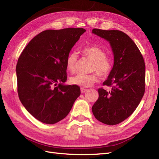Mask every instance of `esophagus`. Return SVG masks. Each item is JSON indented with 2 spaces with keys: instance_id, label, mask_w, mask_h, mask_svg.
<instances>
[{
  "instance_id": "esophagus-1",
  "label": "esophagus",
  "mask_w": 159,
  "mask_h": 159,
  "mask_svg": "<svg viewBox=\"0 0 159 159\" xmlns=\"http://www.w3.org/2000/svg\"><path fill=\"white\" fill-rule=\"evenodd\" d=\"M87 89H85V88H81V92L82 93H85V92H86V91H87Z\"/></svg>"
}]
</instances>
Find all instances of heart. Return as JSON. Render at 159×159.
Returning a JSON list of instances; mask_svg holds the SVG:
<instances>
[{
	"mask_svg": "<svg viewBox=\"0 0 159 159\" xmlns=\"http://www.w3.org/2000/svg\"><path fill=\"white\" fill-rule=\"evenodd\" d=\"M83 54L93 61L91 66L92 74H78L70 79L73 85L82 88L91 86L98 80L99 75L105 78L109 75L113 69V61L111 57L106 56V52L101 48L96 46H89L82 50ZM78 55L75 52H71L68 56L66 61V69L71 73H75L78 64Z\"/></svg>",
	"mask_w": 159,
	"mask_h": 159,
	"instance_id": "b5f03b06",
	"label": "heart"
}]
</instances>
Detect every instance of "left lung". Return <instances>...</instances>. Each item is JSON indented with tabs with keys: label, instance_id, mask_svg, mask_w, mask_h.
Instances as JSON below:
<instances>
[{
	"label": "left lung",
	"instance_id": "1",
	"mask_svg": "<svg viewBox=\"0 0 159 159\" xmlns=\"http://www.w3.org/2000/svg\"><path fill=\"white\" fill-rule=\"evenodd\" d=\"M92 33L109 42L114 55L112 71L103 84L111 89H98L99 98L92 112L100 122L114 125L128 118L143 97L145 61L137 45L123 32L93 28Z\"/></svg>",
	"mask_w": 159,
	"mask_h": 159
}]
</instances>
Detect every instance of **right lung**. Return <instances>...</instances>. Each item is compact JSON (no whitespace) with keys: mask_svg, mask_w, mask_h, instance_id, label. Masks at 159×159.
I'll return each mask as SVG.
<instances>
[{"mask_svg":"<svg viewBox=\"0 0 159 159\" xmlns=\"http://www.w3.org/2000/svg\"><path fill=\"white\" fill-rule=\"evenodd\" d=\"M85 32L82 28L44 30L32 38L19 56L16 68L18 97L38 121L59 122L80 95L78 85L63 83L67 80V57Z\"/></svg>","mask_w":159,"mask_h":159,"instance_id":"add662e5","label":"right lung"}]
</instances>
